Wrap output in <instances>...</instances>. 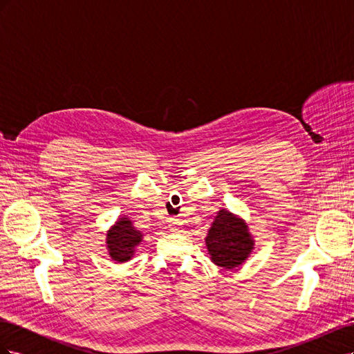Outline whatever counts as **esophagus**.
<instances>
[{
  "label": "esophagus",
  "mask_w": 354,
  "mask_h": 354,
  "mask_svg": "<svg viewBox=\"0 0 354 354\" xmlns=\"http://www.w3.org/2000/svg\"><path fill=\"white\" fill-rule=\"evenodd\" d=\"M169 226H171V229H173V230H178L180 229V221L177 218H173V220L169 221Z\"/></svg>",
  "instance_id": "esophagus-1"
}]
</instances>
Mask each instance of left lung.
Returning a JSON list of instances; mask_svg holds the SVG:
<instances>
[{
    "mask_svg": "<svg viewBox=\"0 0 354 354\" xmlns=\"http://www.w3.org/2000/svg\"><path fill=\"white\" fill-rule=\"evenodd\" d=\"M205 241L211 260L229 270L242 264L252 250L246 224L226 209L218 211Z\"/></svg>",
    "mask_w": 354,
    "mask_h": 354,
    "instance_id": "8db88e82",
    "label": "left lung"
}]
</instances>
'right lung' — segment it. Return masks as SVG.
<instances>
[{"mask_svg": "<svg viewBox=\"0 0 354 354\" xmlns=\"http://www.w3.org/2000/svg\"><path fill=\"white\" fill-rule=\"evenodd\" d=\"M143 234L133 227L131 221L128 218H121L115 226L108 232L109 255L115 261H128L133 257L134 248L142 242Z\"/></svg>", "mask_w": 354, "mask_h": 354, "instance_id": "1", "label": "right lung"}]
</instances>
